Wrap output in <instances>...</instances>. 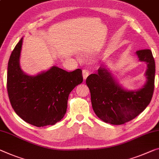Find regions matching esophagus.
<instances>
[{
	"mask_svg": "<svg viewBox=\"0 0 159 159\" xmlns=\"http://www.w3.org/2000/svg\"><path fill=\"white\" fill-rule=\"evenodd\" d=\"M88 75H89V72L87 70H82V77H83V79L85 80L87 79V77H88Z\"/></svg>",
	"mask_w": 159,
	"mask_h": 159,
	"instance_id": "esophagus-1",
	"label": "esophagus"
}]
</instances>
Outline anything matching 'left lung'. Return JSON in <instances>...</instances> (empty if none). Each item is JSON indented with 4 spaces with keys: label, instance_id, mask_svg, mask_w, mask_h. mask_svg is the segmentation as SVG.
<instances>
[{
    "label": "left lung",
    "instance_id": "obj_1",
    "mask_svg": "<svg viewBox=\"0 0 159 159\" xmlns=\"http://www.w3.org/2000/svg\"><path fill=\"white\" fill-rule=\"evenodd\" d=\"M139 60L146 62V82L137 91L124 90L111 73L100 67L96 74L87 77L86 84L91 94L92 108L100 119L113 125H120L141 114L149 104L154 90L155 61L149 49L136 51Z\"/></svg>",
    "mask_w": 159,
    "mask_h": 159
}]
</instances>
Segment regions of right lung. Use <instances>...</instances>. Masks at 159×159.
<instances>
[{"label": "right lung", "mask_w": 159, "mask_h": 159, "mask_svg": "<svg viewBox=\"0 0 159 159\" xmlns=\"http://www.w3.org/2000/svg\"><path fill=\"white\" fill-rule=\"evenodd\" d=\"M23 38L12 52L7 73V91L11 106L20 118L41 127L54 125L67 111L68 97L82 82V71L67 72L57 67L29 76L19 65Z\"/></svg>", "instance_id": "add662e5"}]
</instances>
